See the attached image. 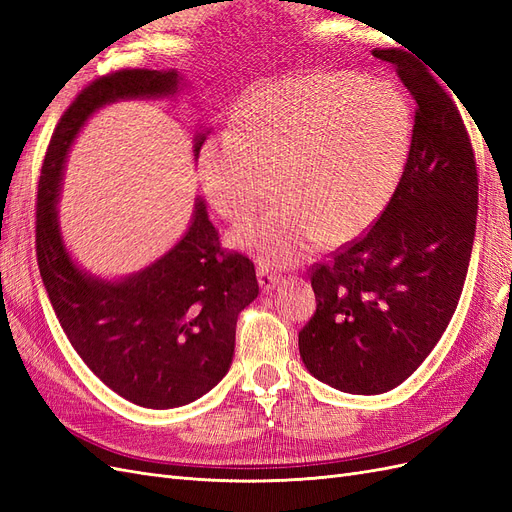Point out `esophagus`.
<instances>
[{
	"label": "esophagus",
	"mask_w": 512,
	"mask_h": 512,
	"mask_svg": "<svg viewBox=\"0 0 512 512\" xmlns=\"http://www.w3.org/2000/svg\"><path fill=\"white\" fill-rule=\"evenodd\" d=\"M258 284L262 290L269 292L280 284V275H277L273 269H269V265H265V262H258Z\"/></svg>",
	"instance_id": "1"
}]
</instances>
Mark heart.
Instances as JSON below:
<instances>
[{"mask_svg":"<svg viewBox=\"0 0 512 512\" xmlns=\"http://www.w3.org/2000/svg\"><path fill=\"white\" fill-rule=\"evenodd\" d=\"M414 117L384 81L333 72L262 87L241 106L237 130L209 136L198 173L224 218H247L273 190L280 198L235 230V241L273 267L299 262L327 235L342 243L374 224L404 175Z\"/></svg>","mask_w":512,"mask_h":512,"instance_id":"heart-1","label":"heart"}]
</instances>
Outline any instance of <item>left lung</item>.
<instances>
[{"label": "left lung", "mask_w": 512, "mask_h": 512, "mask_svg": "<svg viewBox=\"0 0 512 512\" xmlns=\"http://www.w3.org/2000/svg\"><path fill=\"white\" fill-rule=\"evenodd\" d=\"M374 55L416 102L408 164L378 222L312 267L316 314L299 333L309 374L352 395L395 389L436 348L466 282L478 209L474 149L453 98L416 59Z\"/></svg>", "instance_id": "obj_1"}]
</instances>
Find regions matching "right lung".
<instances>
[{
    "label": "right lung",
    "mask_w": 512,
    "mask_h": 512,
    "mask_svg": "<svg viewBox=\"0 0 512 512\" xmlns=\"http://www.w3.org/2000/svg\"><path fill=\"white\" fill-rule=\"evenodd\" d=\"M179 85L177 70H117L85 87L53 132L36 205L38 267L61 329L108 389L153 410L190 404L228 374L237 318L258 297L254 262L222 250L198 196L188 230L164 256L104 280L72 260L57 203L68 151L91 115L117 100L175 96ZM203 143L200 132L194 158Z\"/></svg>",
    "instance_id": "right-lung-1"
}]
</instances>
